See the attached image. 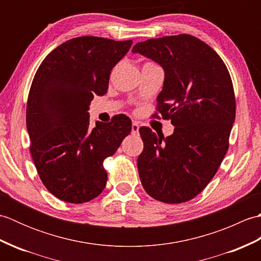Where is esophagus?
Returning a JSON list of instances; mask_svg holds the SVG:
<instances>
[{
	"label": "esophagus",
	"instance_id": "34e87169",
	"mask_svg": "<svg viewBox=\"0 0 261 261\" xmlns=\"http://www.w3.org/2000/svg\"><path fill=\"white\" fill-rule=\"evenodd\" d=\"M131 132H132V135H138V134H139V124H138V122H134V123H132Z\"/></svg>",
	"mask_w": 261,
	"mask_h": 261
}]
</instances>
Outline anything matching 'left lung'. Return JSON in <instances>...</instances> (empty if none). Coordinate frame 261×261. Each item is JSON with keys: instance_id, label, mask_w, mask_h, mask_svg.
<instances>
[{"instance_id": "obj_1", "label": "left lung", "mask_w": 261, "mask_h": 261, "mask_svg": "<svg viewBox=\"0 0 261 261\" xmlns=\"http://www.w3.org/2000/svg\"><path fill=\"white\" fill-rule=\"evenodd\" d=\"M134 53L165 70L154 118L170 120L174 134L164 138L150 127L139 132L141 184L152 198L179 204L197 196L218 171L229 149L236 96L225 64L207 43L181 33L138 42Z\"/></svg>"}]
</instances>
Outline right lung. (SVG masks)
I'll return each instance as SVG.
<instances>
[{
  "mask_svg": "<svg viewBox=\"0 0 261 261\" xmlns=\"http://www.w3.org/2000/svg\"><path fill=\"white\" fill-rule=\"evenodd\" d=\"M132 40L84 36L47 55L33 77L27 103L30 152L47 190L67 203L97 197L108 181L103 162L131 132V120L114 115L90 126V103L108 92L111 71Z\"/></svg>",
  "mask_w": 261,
  "mask_h": 261,
  "instance_id": "add662e5",
  "label": "right lung"
}]
</instances>
